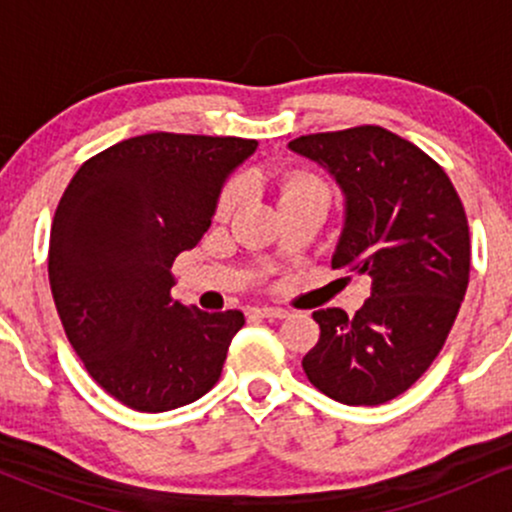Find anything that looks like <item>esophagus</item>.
I'll return each mask as SVG.
<instances>
[{
    "mask_svg": "<svg viewBox=\"0 0 512 512\" xmlns=\"http://www.w3.org/2000/svg\"><path fill=\"white\" fill-rule=\"evenodd\" d=\"M255 313L260 317H267V320H284V317H289V310L272 308V305H260V308H255Z\"/></svg>",
    "mask_w": 512,
    "mask_h": 512,
    "instance_id": "1",
    "label": "esophagus"
}]
</instances>
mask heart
<instances>
[{"label": "heart", "instance_id": "heart-1", "mask_svg": "<svg viewBox=\"0 0 512 512\" xmlns=\"http://www.w3.org/2000/svg\"><path fill=\"white\" fill-rule=\"evenodd\" d=\"M313 190H325V185H322L315 175L303 173V170H293V173H286L284 180H281V202L293 195H303V192ZM240 197H243V185H240L238 180L226 182L223 190L219 192V199H216V216H219V219L231 216L233 209L238 207Z\"/></svg>", "mask_w": 512, "mask_h": 512}]
</instances>
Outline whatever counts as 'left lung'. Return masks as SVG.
I'll list each match as a JSON object with an SVG mask.
<instances>
[{
  "mask_svg": "<svg viewBox=\"0 0 512 512\" xmlns=\"http://www.w3.org/2000/svg\"><path fill=\"white\" fill-rule=\"evenodd\" d=\"M289 146L330 170L346 195L332 269L370 276L354 317L315 310L320 339L303 370L337 402L385 404L436 361L462 305L472 260L462 199L426 151L378 125L305 134Z\"/></svg>",
  "mask_w": 512,
  "mask_h": 512,
  "instance_id": "1",
  "label": "left lung"
}]
</instances>
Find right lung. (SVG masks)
I'll list each match as a JSON object with an SVG mask.
<instances>
[{
  "label": "right lung",
  "mask_w": 512,
  "mask_h": 512,
  "mask_svg": "<svg viewBox=\"0 0 512 512\" xmlns=\"http://www.w3.org/2000/svg\"><path fill=\"white\" fill-rule=\"evenodd\" d=\"M255 139L154 132L108 146L57 204L48 274L64 334L93 380L137 411L190 404L219 383L240 310L173 301V267L211 226L223 180Z\"/></svg>",
  "instance_id": "1"
}]
</instances>
